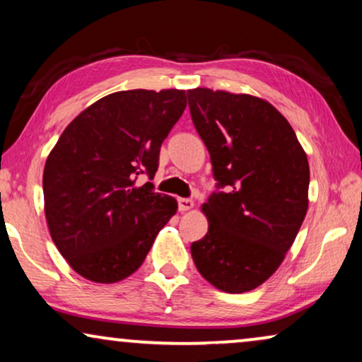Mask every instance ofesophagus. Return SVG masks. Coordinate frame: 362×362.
Here are the masks:
<instances>
[{"instance_id": "34e87169", "label": "esophagus", "mask_w": 362, "mask_h": 362, "mask_svg": "<svg viewBox=\"0 0 362 362\" xmlns=\"http://www.w3.org/2000/svg\"><path fill=\"white\" fill-rule=\"evenodd\" d=\"M177 206H180V211H181V212L191 211L192 207H194V201H192V199H186V197H181V199H177Z\"/></svg>"}]
</instances>
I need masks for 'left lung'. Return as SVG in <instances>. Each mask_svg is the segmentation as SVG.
<instances>
[{"label":"left lung","mask_w":362,"mask_h":362,"mask_svg":"<svg viewBox=\"0 0 362 362\" xmlns=\"http://www.w3.org/2000/svg\"><path fill=\"white\" fill-rule=\"evenodd\" d=\"M187 100L217 186L227 187L201 206L209 229L192 242V260L217 290L245 293L275 274L303 224L308 158L264 98L197 87Z\"/></svg>","instance_id":"left-lung-1"}]
</instances>
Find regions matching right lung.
Here are the masks:
<instances>
[{"instance_id":"1","label":"right lung","mask_w":362,"mask_h":362,"mask_svg":"<svg viewBox=\"0 0 362 362\" xmlns=\"http://www.w3.org/2000/svg\"><path fill=\"white\" fill-rule=\"evenodd\" d=\"M186 108V92L122 90L78 113L49 153L44 212L74 272L117 284L140 269L158 232L176 214L175 197L153 191L161 143Z\"/></svg>"}]
</instances>
